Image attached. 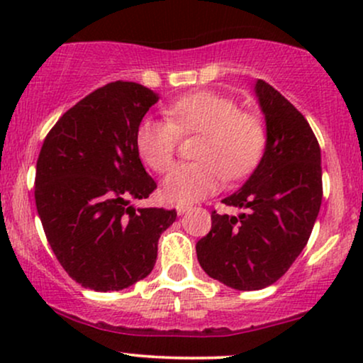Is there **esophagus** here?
<instances>
[{
    "mask_svg": "<svg viewBox=\"0 0 363 363\" xmlns=\"http://www.w3.org/2000/svg\"><path fill=\"white\" fill-rule=\"evenodd\" d=\"M176 210H177V215H184L186 211L191 210V205H177Z\"/></svg>",
    "mask_w": 363,
    "mask_h": 363,
    "instance_id": "obj_1",
    "label": "esophagus"
}]
</instances>
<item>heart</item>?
Listing matches in <instances>:
<instances>
[{
	"instance_id": "obj_1",
	"label": "heart",
	"mask_w": 363,
	"mask_h": 363,
	"mask_svg": "<svg viewBox=\"0 0 363 363\" xmlns=\"http://www.w3.org/2000/svg\"><path fill=\"white\" fill-rule=\"evenodd\" d=\"M169 119L145 118L136 128V150L155 172L172 165L179 135H196L191 164L174 167L165 177L162 194L170 203H193L213 194L225 177L240 179L259 164L266 147L262 121L237 104L210 90L182 95L167 107Z\"/></svg>"
}]
</instances>
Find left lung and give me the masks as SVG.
I'll return each instance as SVG.
<instances>
[{"label": "left lung", "mask_w": 363, "mask_h": 363, "mask_svg": "<svg viewBox=\"0 0 363 363\" xmlns=\"http://www.w3.org/2000/svg\"><path fill=\"white\" fill-rule=\"evenodd\" d=\"M266 147L251 177L222 199L237 216L211 213L196 254L208 277L235 290H261L289 272L309 240L323 199L320 148L306 118L266 82L254 83Z\"/></svg>", "instance_id": "8db88e82"}]
</instances>
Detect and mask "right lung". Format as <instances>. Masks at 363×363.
<instances>
[{
    "instance_id": "add662e5",
    "label": "right lung",
    "mask_w": 363,
    "mask_h": 363,
    "mask_svg": "<svg viewBox=\"0 0 363 363\" xmlns=\"http://www.w3.org/2000/svg\"><path fill=\"white\" fill-rule=\"evenodd\" d=\"M157 102L140 83H107L66 111L40 148L37 213L57 261L85 289L118 291L147 278L176 222V210L133 205L157 187L136 150V128Z\"/></svg>"
}]
</instances>
